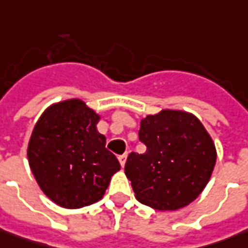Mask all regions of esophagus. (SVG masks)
I'll return each mask as SVG.
<instances>
[{
	"instance_id": "34e87169",
	"label": "esophagus",
	"mask_w": 248,
	"mask_h": 248,
	"mask_svg": "<svg viewBox=\"0 0 248 248\" xmlns=\"http://www.w3.org/2000/svg\"><path fill=\"white\" fill-rule=\"evenodd\" d=\"M119 162H121V165H122V166H124V163H126V159H127V154H124V155H121V156H119Z\"/></svg>"
}]
</instances>
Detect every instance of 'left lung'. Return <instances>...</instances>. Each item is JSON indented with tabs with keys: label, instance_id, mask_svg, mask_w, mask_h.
<instances>
[{
	"label": "left lung",
	"instance_id": "left-lung-1",
	"mask_svg": "<svg viewBox=\"0 0 248 248\" xmlns=\"http://www.w3.org/2000/svg\"><path fill=\"white\" fill-rule=\"evenodd\" d=\"M144 154L130 152L124 173L137 201L166 211L193 202L209 183L217 152L196 116L165 109L141 121Z\"/></svg>",
	"mask_w": 248,
	"mask_h": 248
}]
</instances>
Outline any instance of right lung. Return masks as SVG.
<instances>
[{"label":"right lung","instance_id":"1","mask_svg":"<svg viewBox=\"0 0 248 248\" xmlns=\"http://www.w3.org/2000/svg\"><path fill=\"white\" fill-rule=\"evenodd\" d=\"M100 116L81 100L49 107L31 134L27 156L32 174L50 201L79 209L103 198L121 169L96 129Z\"/></svg>","mask_w":248,"mask_h":248}]
</instances>
